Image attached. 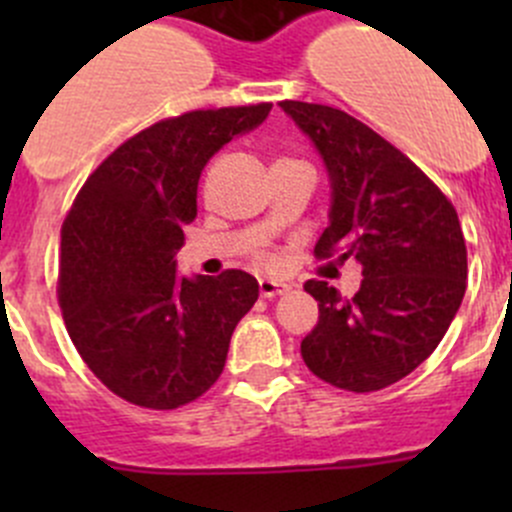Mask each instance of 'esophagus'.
<instances>
[{
  "label": "esophagus",
  "instance_id": "esophagus-1",
  "mask_svg": "<svg viewBox=\"0 0 512 512\" xmlns=\"http://www.w3.org/2000/svg\"><path fill=\"white\" fill-rule=\"evenodd\" d=\"M289 292V285L277 280H260V294L262 297H277V294Z\"/></svg>",
  "mask_w": 512,
  "mask_h": 512
}]
</instances>
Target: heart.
I'll return each mask as SVG.
<instances>
[{
    "mask_svg": "<svg viewBox=\"0 0 512 512\" xmlns=\"http://www.w3.org/2000/svg\"><path fill=\"white\" fill-rule=\"evenodd\" d=\"M257 260H260V262H267V257H262V255H260V257H257Z\"/></svg>",
    "mask_w": 512,
    "mask_h": 512,
    "instance_id": "obj_1",
    "label": "heart"
}]
</instances>
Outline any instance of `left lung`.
<instances>
[{
	"label": "left lung",
	"mask_w": 512,
	"mask_h": 512,
	"mask_svg": "<svg viewBox=\"0 0 512 512\" xmlns=\"http://www.w3.org/2000/svg\"><path fill=\"white\" fill-rule=\"evenodd\" d=\"M332 178L329 227L314 255L356 260L359 292L304 282L319 322L302 359L337 389L369 394L404 379L451 327L466 292L468 255L451 200L411 158L339 108L282 101Z\"/></svg>",
	"instance_id": "8db88e82"
}]
</instances>
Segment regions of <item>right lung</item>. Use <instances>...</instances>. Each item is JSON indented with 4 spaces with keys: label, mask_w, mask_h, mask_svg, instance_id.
Segmentation results:
<instances>
[{
    "label": "right lung",
    "mask_w": 512,
    "mask_h": 512,
    "mask_svg": "<svg viewBox=\"0 0 512 512\" xmlns=\"http://www.w3.org/2000/svg\"><path fill=\"white\" fill-rule=\"evenodd\" d=\"M270 108H205L143 128L86 178L61 225L66 332L128 404L180 409L223 374L232 332L260 287L242 270L178 277L173 257L198 215L205 163Z\"/></svg>",
    "instance_id": "1"
}]
</instances>
